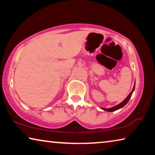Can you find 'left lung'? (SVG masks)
<instances>
[{
	"label": "left lung",
	"instance_id": "left-lung-1",
	"mask_svg": "<svg viewBox=\"0 0 155 155\" xmlns=\"http://www.w3.org/2000/svg\"><path fill=\"white\" fill-rule=\"evenodd\" d=\"M135 85H134V87H133V90L131 91V92H130L129 94H128V96L127 97V98H126L124 100V101H123L121 103L118 104H117V105L115 106V107H111V108H108V109H106V108H101V109H103L104 111H109V112H112V111H116V110H117V109H120L122 108L123 107L125 106L126 104H127V103L128 102V101H129V100H130V97H131V96H132V94H133V91H134V90H135Z\"/></svg>",
	"mask_w": 155,
	"mask_h": 155
}]
</instances>
